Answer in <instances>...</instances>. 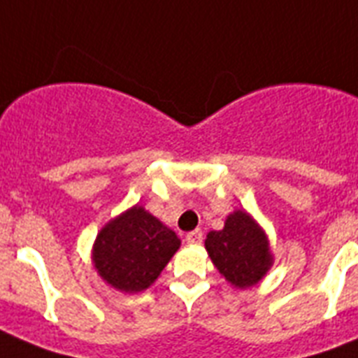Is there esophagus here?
<instances>
[{
    "label": "esophagus",
    "mask_w": 358,
    "mask_h": 358,
    "mask_svg": "<svg viewBox=\"0 0 358 358\" xmlns=\"http://www.w3.org/2000/svg\"><path fill=\"white\" fill-rule=\"evenodd\" d=\"M185 241H187V243H191V245L201 243L202 232H201V230H193V232H189V234H185Z\"/></svg>",
    "instance_id": "obj_1"
}]
</instances>
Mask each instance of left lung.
Returning <instances> with one entry per match:
<instances>
[{"label":"left lung","mask_w":358,"mask_h":358,"mask_svg":"<svg viewBox=\"0 0 358 358\" xmlns=\"http://www.w3.org/2000/svg\"><path fill=\"white\" fill-rule=\"evenodd\" d=\"M204 247L224 280L238 289L256 286L275 262L266 230L245 210L229 213L223 230L208 232Z\"/></svg>","instance_id":"1"}]
</instances>
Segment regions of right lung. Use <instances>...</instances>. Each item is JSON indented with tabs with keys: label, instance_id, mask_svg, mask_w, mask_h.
Masks as SVG:
<instances>
[{
	"label": "right lung",
	"instance_id": "obj_1",
	"mask_svg": "<svg viewBox=\"0 0 358 358\" xmlns=\"http://www.w3.org/2000/svg\"><path fill=\"white\" fill-rule=\"evenodd\" d=\"M180 238L139 204L103 224L92 243V266L98 277L122 294H139L162 275Z\"/></svg>",
	"mask_w": 358,
	"mask_h": 358
}]
</instances>
